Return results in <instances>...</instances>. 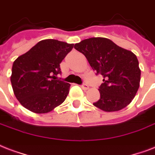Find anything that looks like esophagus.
I'll use <instances>...</instances> for the list:
<instances>
[{
  "instance_id": "1",
  "label": "esophagus",
  "mask_w": 155,
  "mask_h": 155,
  "mask_svg": "<svg viewBox=\"0 0 155 155\" xmlns=\"http://www.w3.org/2000/svg\"><path fill=\"white\" fill-rule=\"evenodd\" d=\"M81 88L82 89L83 91H86V90H88L89 87L87 85H86V84H82V85L81 86Z\"/></svg>"
}]
</instances>
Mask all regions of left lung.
<instances>
[{"label":"left lung","instance_id":"8db88e82","mask_svg":"<svg viewBox=\"0 0 155 155\" xmlns=\"http://www.w3.org/2000/svg\"><path fill=\"white\" fill-rule=\"evenodd\" d=\"M74 48L86 56L97 74L104 76L99 89L100 99L94 106L107 112L128 106L140 86L141 69L136 55L102 37L84 39Z\"/></svg>","mask_w":155,"mask_h":155}]
</instances>
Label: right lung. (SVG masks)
<instances>
[{
    "label": "right lung",
    "mask_w": 155,
    "mask_h": 155,
    "mask_svg": "<svg viewBox=\"0 0 155 155\" xmlns=\"http://www.w3.org/2000/svg\"><path fill=\"white\" fill-rule=\"evenodd\" d=\"M74 44L44 39L14 61L10 77L14 95L29 111L48 113L61 105L70 84L56 80L60 64Z\"/></svg>",
    "instance_id": "1"
}]
</instances>
